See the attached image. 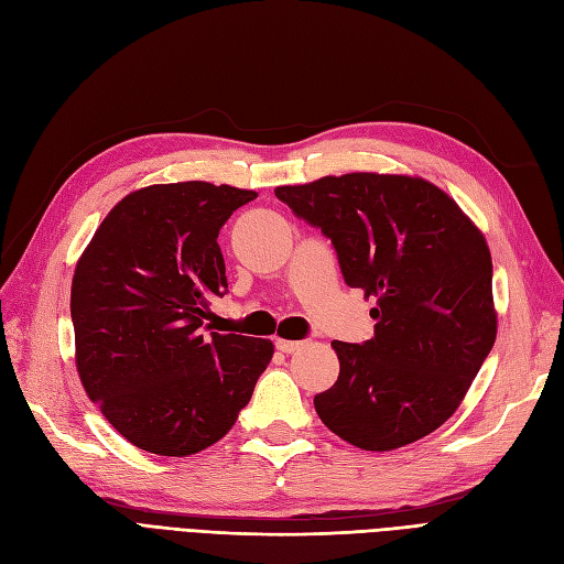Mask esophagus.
Returning <instances> with one entry per match:
<instances>
[{"mask_svg": "<svg viewBox=\"0 0 564 564\" xmlns=\"http://www.w3.org/2000/svg\"><path fill=\"white\" fill-rule=\"evenodd\" d=\"M275 348L280 352H294L299 348H303V340H284V338H278L275 340Z\"/></svg>", "mask_w": 564, "mask_h": 564, "instance_id": "obj_1", "label": "esophagus"}]
</instances>
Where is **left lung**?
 Wrapping results in <instances>:
<instances>
[{
  "instance_id": "left-lung-1",
  "label": "left lung",
  "mask_w": 564,
  "mask_h": 564,
  "mask_svg": "<svg viewBox=\"0 0 564 564\" xmlns=\"http://www.w3.org/2000/svg\"><path fill=\"white\" fill-rule=\"evenodd\" d=\"M275 195L332 240L346 284L377 296L373 338L332 344L340 371L315 395L322 423L367 452L440 429L497 338L482 232L423 178L324 176Z\"/></svg>"
}]
</instances>
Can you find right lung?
Masks as SVG:
<instances>
[{
	"mask_svg": "<svg viewBox=\"0 0 564 564\" xmlns=\"http://www.w3.org/2000/svg\"><path fill=\"white\" fill-rule=\"evenodd\" d=\"M253 191L150 185L106 216L73 278L84 390L131 445L187 456L224 437L251 400L272 344L212 332L228 294L218 232Z\"/></svg>",
	"mask_w": 564,
	"mask_h": 564,
	"instance_id": "add662e5",
	"label": "right lung"
}]
</instances>
